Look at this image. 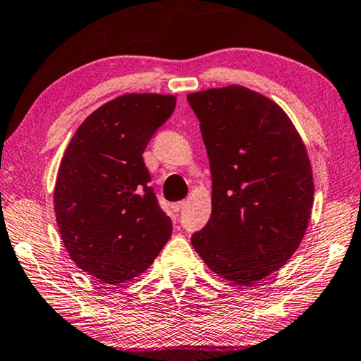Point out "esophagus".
<instances>
[{
  "instance_id": "34e87169",
  "label": "esophagus",
  "mask_w": 361,
  "mask_h": 361,
  "mask_svg": "<svg viewBox=\"0 0 361 361\" xmlns=\"http://www.w3.org/2000/svg\"><path fill=\"white\" fill-rule=\"evenodd\" d=\"M186 205V202L185 201H181V202H175V204H171V210L173 212H180L183 207H185Z\"/></svg>"
}]
</instances>
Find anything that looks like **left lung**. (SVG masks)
I'll list each match as a JSON object with an SVG mask.
<instances>
[{
  "label": "left lung",
  "instance_id": "1",
  "mask_svg": "<svg viewBox=\"0 0 361 361\" xmlns=\"http://www.w3.org/2000/svg\"><path fill=\"white\" fill-rule=\"evenodd\" d=\"M212 171V214L191 243L212 271L250 286L284 267L304 238L313 175L283 109L244 87L188 94Z\"/></svg>",
  "mask_w": 361,
  "mask_h": 361
}]
</instances>
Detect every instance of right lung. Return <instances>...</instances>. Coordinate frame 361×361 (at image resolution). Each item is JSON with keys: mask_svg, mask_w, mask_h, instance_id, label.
Instances as JSON below:
<instances>
[{"mask_svg": "<svg viewBox=\"0 0 361 361\" xmlns=\"http://www.w3.org/2000/svg\"><path fill=\"white\" fill-rule=\"evenodd\" d=\"M176 106L169 94H123L80 125L62 157L54 210L78 268L101 283L138 276L171 236L142 152Z\"/></svg>", "mask_w": 361, "mask_h": 361, "instance_id": "1", "label": "right lung"}]
</instances>
